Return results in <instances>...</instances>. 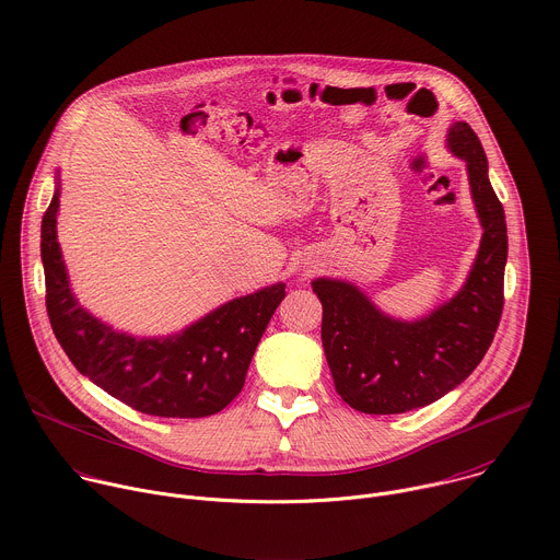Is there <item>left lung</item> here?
I'll return each mask as SVG.
<instances>
[{"mask_svg":"<svg viewBox=\"0 0 560 560\" xmlns=\"http://www.w3.org/2000/svg\"><path fill=\"white\" fill-rule=\"evenodd\" d=\"M447 148L465 159L471 199L483 225L471 272L460 292L415 324L385 316L352 283L314 279L324 305L322 341L343 401L365 415H401L434 404L483 361L503 312L508 225L488 177L476 132L452 124Z\"/></svg>","mask_w":560,"mask_h":560,"instance_id":"8db88e82","label":"left lung"}]
</instances>
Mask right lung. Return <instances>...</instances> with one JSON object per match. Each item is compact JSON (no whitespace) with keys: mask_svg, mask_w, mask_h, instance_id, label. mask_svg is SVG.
<instances>
[{"mask_svg":"<svg viewBox=\"0 0 560 560\" xmlns=\"http://www.w3.org/2000/svg\"><path fill=\"white\" fill-rule=\"evenodd\" d=\"M57 208L59 186L42 219V261L50 326L72 365L117 401L150 417L201 419L221 412L242 392L285 285L232 299L175 337L115 332L70 292L57 244Z\"/></svg>","mask_w":560,"mask_h":560,"instance_id":"obj_1","label":"right lung"}]
</instances>
